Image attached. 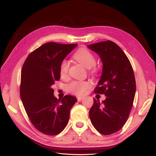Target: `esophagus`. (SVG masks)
Returning a JSON list of instances; mask_svg holds the SVG:
<instances>
[{
	"label": "esophagus",
	"mask_w": 156,
	"mask_h": 156,
	"mask_svg": "<svg viewBox=\"0 0 156 156\" xmlns=\"http://www.w3.org/2000/svg\"><path fill=\"white\" fill-rule=\"evenodd\" d=\"M83 98V97H77V100H78V102H80V101H81V100H82Z\"/></svg>",
	"instance_id": "esophagus-1"
}]
</instances>
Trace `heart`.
Instances as JSON below:
<instances>
[{"mask_svg": "<svg viewBox=\"0 0 156 156\" xmlns=\"http://www.w3.org/2000/svg\"><path fill=\"white\" fill-rule=\"evenodd\" d=\"M73 58L83 65L87 69H91L96 64V58L94 55L85 48H80L73 55ZM69 65L65 60L62 62L59 67V74L62 78H65L67 75ZM91 73L95 74L97 69H93ZM90 84L86 81H74L68 85L69 91L76 95H82L85 93L89 88Z\"/></svg>", "mask_w": 156, "mask_h": 156, "instance_id": "b5f03b06", "label": "heart"}]
</instances>
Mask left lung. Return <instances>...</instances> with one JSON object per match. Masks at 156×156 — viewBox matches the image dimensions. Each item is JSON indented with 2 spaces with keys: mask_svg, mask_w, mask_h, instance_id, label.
I'll return each instance as SVG.
<instances>
[{
  "mask_svg": "<svg viewBox=\"0 0 156 156\" xmlns=\"http://www.w3.org/2000/svg\"><path fill=\"white\" fill-rule=\"evenodd\" d=\"M102 63V72L94 93L106 97L100 103L93 98L89 117L93 126L103 135L121 129L129 117L136 91L134 73L128 57L111 41L89 44Z\"/></svg>",
  "mask_w": 156,
  "mask_h": 156,
  "instance_id": "1",
  "label": "left lung"
}]
</instances>
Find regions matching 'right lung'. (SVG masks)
Here are the masks:
<instances>
[{
  "label": "right lung",
  "instance_id": "right-lung-1",
  "mask_svg": "<svg viewBox=\"0 0 156 156\" xmlns=\"http://www.w3.org/2000/svg\"><path fill=\"white\" fill-rule=\"evenodd\" d=\"M78 44L47 43L35 50L24 62L20 95L31 122L39 132L56 135L66 127L70 111L77 102L71 95L54 97L52 85L60 79L59 67Z\"/></svg>",
  "mask_w": 156,
  "mask_h": 156
}]
</instances>
